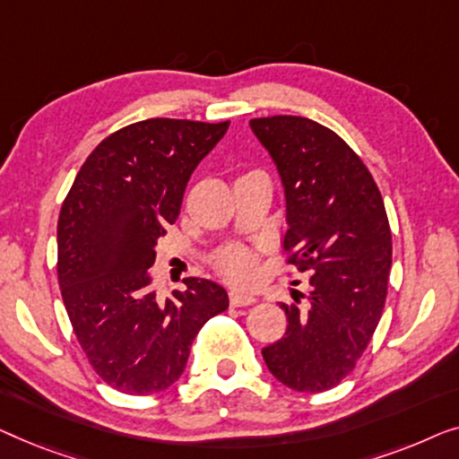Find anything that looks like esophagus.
Instances as JSON below:
<instances>
[{"label":"esophagus","mask_w":459,"mask_h":459,"mask_svg":"<svg viewBox=\"0 0 459 459\" xmlns=\"http://www.w3.org/2000/svg\"><path fill=\"white\" fill-rule=\"evenodd\" d=\"M229 299H230L232 306H237V307L251 306V303H255V297L254 295H247V293H241V291H230L229 293Z\"/></svg>","instance_id":"34e87169"}]
</instances>
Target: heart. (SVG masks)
<instances>
[{"label": "heart", "instance_id": "obj_1", "mask_svg": "<svg viewBox=\"0 0 459 459\" xmlns=\"http://www.w3.org/2000/svg\"><path fill=\"white\" fill-rule=\"evenodd\" d=\"M214 266L235 285H249L255 279V255L243 247H230L218 254Z\"/></svg>", "mask_w": 459, "mask_h": 459}]
</instances>
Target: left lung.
Wrapping results in <instances>:
<instances>
[{
  "label": "left lung",
  "instance_id": "8db88e82",
  "mask_svg": "<svg viewBox=\"0 0 459 459\" xmlns=\"http://www.w3.org/2000/svg\"><path fill=\"white\" fill-rule=\"evenodd\" d=\"M285 186L287 264L309 274L306 307L287 306V331L264 347L268 370L289 389L337 386L366 351L391 270V229L377 183L331 128L301 116L249 120Z\"/></svg>",
  "mask_w": 459,
  "mask_h": 459
}]
</instances>
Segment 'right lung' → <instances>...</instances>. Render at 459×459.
<instances>
[{
  "instance_id": "right-lung-1",
  "label": "right lung",
  "mask_w": 459,
  "mask_h": 459,
  "mask_svg": "<svg viewBox=\"0 0 459 459\" xmlns=\"http://www.w3.org/2000/svg\"><path fill=\"white\" fill-rule=\"evenodd\" d=\"M229 122L150 118L101 141L57 221V282L70 325L103 383L152 395L177 383L202 326L229 307L205 279L160 299L150 268L197 164Z\"/></svg>"
}]
</instances>
